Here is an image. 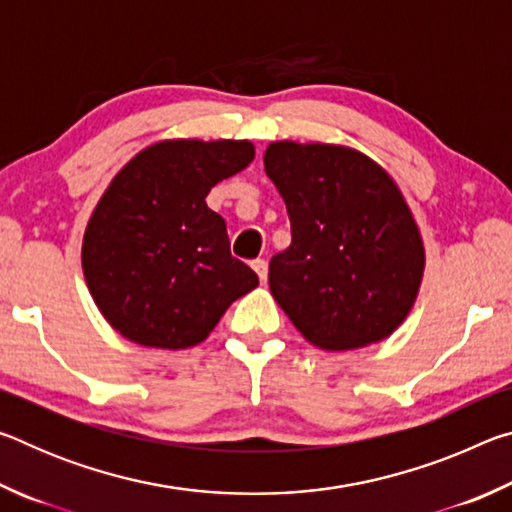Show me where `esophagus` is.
Masks as SVG:
<instances>
[{"label": "esophagus", "instance_id": "1", "mask_svg": "<svg viewBox=\"0 0 512 512\" xmlns=\"http://www.w3.org/2000/svg\"><path fill=\"white\" fill-rule=\"evenodd\" d=\"M253 271L257 273L259 282L266 284V280H268V264L264 262V259H255V262H253Z\"/></svg>", "mask_w": 512, "mask_h": 512}]
</instances>
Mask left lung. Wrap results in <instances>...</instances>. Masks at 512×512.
<instances>
[{
	"mask_svg": "<svg viewBox=\"0 0 512 512\" xmlns=\"http://www.w3.org/2000/svg\"><path fill=\"white\" fill-rule=\"evenodd\" d=\"M264 169L291 221V246L268 264L277 305L323 350L391 336L424 273L418 223L395 180L368 155L320 142L268 144Z\"/></svg>",
	"mask_w": 512,
	"mask_h": 512,
	"instance_id": "1",
	"label": "left lung"
}]
</instances>
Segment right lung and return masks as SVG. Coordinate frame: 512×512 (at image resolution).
Returning <instances> with one entry per match:
<instances>
[{
  "label": "right lung",
  "mask_w": 512,
  "mask_h": 512,
  "mask_svg": "<svg viewBox=\"0 0 512 512\" xmlns=\"http://www.w3.org/2000/svg\"><path fill=\"white\" fill-rule=\"evenodd\" d=\"M255 158L248 140H164L121 169L83 235V275L103 318L146 348L207 339L255 271L230 255L205 196Z\"/></svg>",
  "instance_id": "1"
}]
</instances>
